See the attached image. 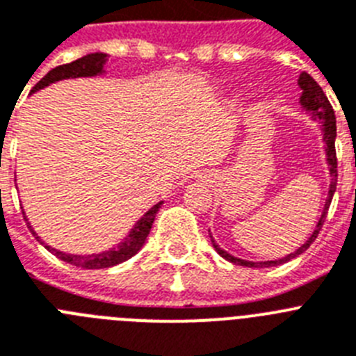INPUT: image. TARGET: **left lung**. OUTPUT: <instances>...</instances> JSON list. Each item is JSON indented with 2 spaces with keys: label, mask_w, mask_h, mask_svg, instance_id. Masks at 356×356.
Returning <instances> with one entry per match:
<instances>
[{
  "label": "left lung",
  "mask_w": 356,
  "mask_h": 356,
  "mask_svg": "<svg viewBox=\"0 0 356 356\" xmlns=\"http://www.w3.org/2000/svg\"><path fill=\"white\" fill-rule=\"evenodd\" d=\"M299 88L302 89V95H301V105L308 113L314 116V120H319L321 122V129H323V140L326 143V159H327V168H330V191H327V199L326 204H324V209H323V215H321L319 222L315 225V231L312 233V236L308 238L307 243H302L299 247L298 251L292 252V254L285 256V258L276 259V261H247V259H240V258H234L231 256L229 252H225L224 249L216 245L215 240H213L211 233H209V238H211L213 247H215V251L222 256L224 259L231 261L234 265H242V267H252V268H264V267H274V265H281V264H286L290 261L292 258L299 256L301 252H305L308 247L314 243V240L317 238L319 234L321 227H323L324 220H326V215H327V208H330V204H332L333 199V193L337 190V152H335V138H337V122H335V113H333V107L330 104V100L326 98L324 91L321 89V86L312 79L308 73H301L299 75Z\"/></svg>",
  "instance_id": "8db88e82"
}]
</instances>
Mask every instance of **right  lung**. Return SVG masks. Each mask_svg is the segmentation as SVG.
I'll return each mask as SVG.
<instances>
[{
  "label": "right lung",
  "mask_w": 356,
  "mask_h": 356,
  "mask_svg": "<svg viewBox=\"0 0 356 356\" xmlns=\"http://www.w3.org/2000/svg\"><path fill=\"white\" fill-rule=\"evenodd\" d=\"M107 63V55L105 54H89L82 58H76L73 63L70 64H63V66L54 67L51 71H48L44 76H42L35 86H33V91H39V89L46 88V86L54 84L57 80L63 79H76V76H95L100 75L102 71H104V64ZM161 204L157 202L156 206L148 209L143 216H141L140 220L136 222V225L131 229L129 236L123 238V242L120 243L116 249H111V251L100 252V254H88V256H80V254H66L63 251H57L54 247L46 245L44 242L39 240L35 233L32 231V225L29 224L30 231H32L33 236L39 240L41 243H44V247L48 249L49 252H54L57 258H60L63 261H67V264L75 265V267H82V268H107V267H114V265L122 264V261H127L129 258L136 254V252L140 251L141 247H143L145 240H147L148 233H150V227L154 224V218H156L157 211H159ZM26 220V218H24Z\"/></svg>",
  "instance_id": "obj_1"
}]
</instances>
